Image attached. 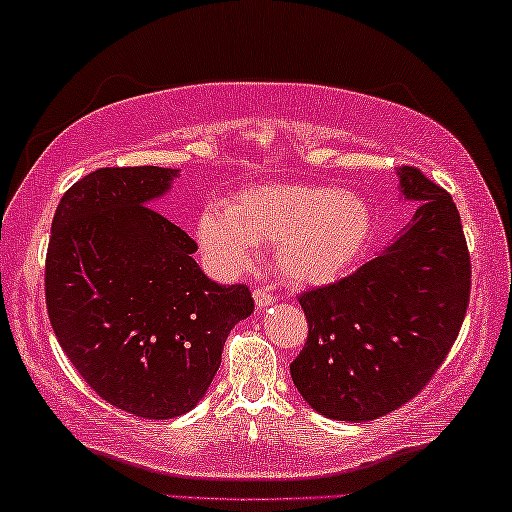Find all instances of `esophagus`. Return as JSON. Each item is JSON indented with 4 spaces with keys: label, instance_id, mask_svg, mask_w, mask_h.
Segmentation results:
<instances>
[{
    "label": "esophagus",
    "instance_id": "1",
    "mask_svg": "<svg viewBox=\"0 0 512 512\" xmlns=\"http://www.w3.org/2000/svg\"><path fill=\"white\" fill-rule=\"evenodd\" d=\"M254 300H256V305L258 307H268V305H272L275 303V293H272L270 289H265V286H258V289L254 291Z\"/></svg>",
    "mask_w": 512,
    "mask_h": 512
}]
</instances>
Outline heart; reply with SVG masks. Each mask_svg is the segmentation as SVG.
<instances>
[{
  "label": "heart",
  "mask_w": 512,
  "mask_h": 512,
  "mask_svg": "<svg viewBox=\"0 0 512 512\" xmlns=\"http://www.w3.org/2000/svg\"><path fill=\"white\" fill-rule=\"evenodd\" d=\"M373 214L354 193L317 184L244 188L205 214L200 242L223 270L247 265L254 244H272V261L291 284H328L345 275L366 247Z\"/></svg>",
  "instance_id": "obj_1"
}]
</instances>
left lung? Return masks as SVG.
<instances>
[{
	"label": "left lung",
	"mask_w": 512,
	"mask_h": 512,
	"mask_svg": "<svg viewBox=\"0 0 512 512\" xmlns=\"http://www.w3.org/2000/svg\"><path fill=\"white\" fill-rule=\"evenodd\" d=\"M415 200L403 235L338 282L300 293L305 347L291 363L300 394L338 422H368L412 401L450 354L471 298V254L452 195L401 165Z\"/></svg>",
	"instance_id": "left-lung-1"
}]
</instances>
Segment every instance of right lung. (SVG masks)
<instances>
[{"mask_svg": "<svg viewBox=\"0 0 512 512\" xmlns=\"http://www.w3.org/2000/svg\"><path fill=\"white\" fill-rule=\"evenodd\" d=\"M174 177L153 165L86 174L62 195L46 251V310L67 359L97 396L144 419L191 410L254 312L249 286L212 282L193 237L149 205Z\"/></svg>", "mask_w": 512, "mask_h": 512, "instance_id": "add662e5", "label": "right lung"}]
</instances>
